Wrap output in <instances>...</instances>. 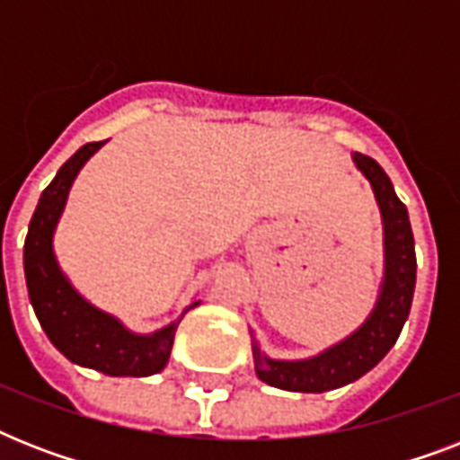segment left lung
Segmentation results:
<instances>
[{
	"label": "left lung",
	"mask_w": 460,
	"mask_h": 460,
	"mask_svg": "<svg viewBox=\"0 0 460 460\" xmlns=\"http://www.w3.org/2000/svg\"><path fill=\"white\" fill-rule=\"evenodd\" d=\"M350 159L370 183L382 217L385 265H382L377 301L363 324L353 329L349 336H343L341 341L332 343L314 356L296 358V360L267 356L251 329L255 375L265 385L284 392L322 394L360 379L392 350L411 313L418 265H415V241L408 209L394 190L392 179L375 159L360 153H350Z\"/></svg>",
	"instance_id": "1"
}]
</instances>
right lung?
<instances>
[{
	"instance_id": "obj_1",
	"label": "right lung",
	"mask_w": 460,
	"mask_h": 460,
	"mask_svg": "<svg viewBox=\"0 0 460 460\" xmlns=\"http://www.w3.org/2000/svg\"><path fill=\"white\" fill-rule=\"evenodd\" d=\"M104 143L107 140L88 143L75 150L74 157L61 164L52 183L40 195L23 245L25 287L47 339L71 363L110 377H150L164 370L179 322L190 307L200 305V301H190V305L183 307V313L164 327L150 334H138L119 317L104 313L81 296L64 274L54 252V234L75 176Z\"/></svg>"
}]
</instances>
